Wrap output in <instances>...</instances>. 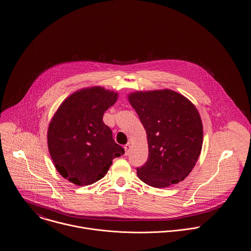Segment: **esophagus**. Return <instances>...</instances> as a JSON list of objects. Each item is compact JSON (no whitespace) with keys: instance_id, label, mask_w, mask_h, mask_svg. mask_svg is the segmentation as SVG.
Segmentation results:
<instances>
[{"instance_id":"esophagus-1","label":"esophagus","mask_w":251,"mask_h":251,"mask_svg":"<svg viewBox=\"0 0 251 251\" xmlns=\"http://www.w3.org/2000/svg\"><path fill=\"white\" fill-rule=\"evenodd\" d=\"M124 150H125V154L127 155L129 153V151H130V144L129 143L124 146Z\"/></svg>"}]
</instances>
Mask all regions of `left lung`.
Masks as SVG:
<instances>
[{
  "label": "left lung",
  "instance_id": "1",
  "mask_svg": "<svg viewBox=\"0 0 251 251\" xmlns=\"http://www.w3.org/2000/svg\"><path fill=\"white\" fill-rule=\"evenodd\" d=\"M148 138L149 157L137 168L146 184L164 188L191 173L201 152L203 125L194 104L171 91L136 92L128 96Z\"/></svg>",
  "mask_w": 251,
  "mask_h": 251
}]
</instances>
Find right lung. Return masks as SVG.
I'll list each match as a JSON object with an SVG mask.
<instances>
[{"label":"right lung","mask_w":251,"mask_h":251,"mask_svg":"<svg viewBox=\"0 0 251 251\" xmlns=\"http://www.w3.org/2000/svg\"><path fill=\"white\" fill-rule=\"evenodd\" d=\"M117 98L101 87L82 89L68 97L51 119L48 150L56 170L70 182L86 186L99 181L112 159L124 154L102 120Z\"/></svg>","instance_id":"right-lung-1"}]
</instances>
